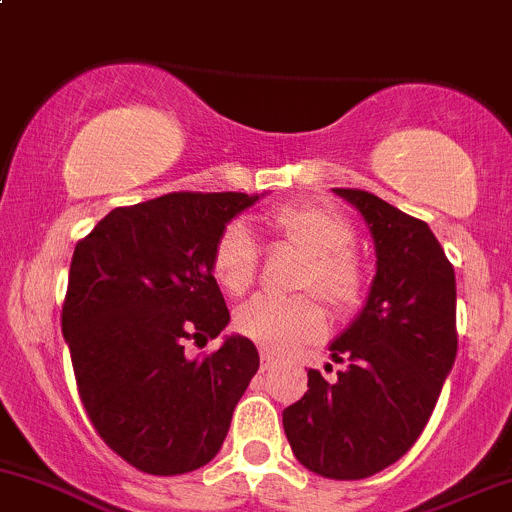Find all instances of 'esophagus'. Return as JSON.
<instances>
[{"label":"esophagus","mask_w":512,"mask_h":512,"mask_svg":"<svg viewBox=\"0 0 512 512\" xmlns=\"http://www.w3.org/2000/svg\"><path fill=\"white\" fill-rule=\"evenodd\" d=\"M276 365H278V357L273 355V352L263 350L261 352V370H273Z\"/></svg>","instance_id":"1"}]
</instances>
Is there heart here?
Wrapping results in <instances>:
<instances>
[{"label": "heart", "mask_w": 512, "mask_h": 512, "mask_svg": "<svg viewBox=\"0 0 512 512\" xmlns=\"http://www.w3.org/2000/svg\"><path fill=\"white\" fill-rule=\"evenodd\" d=\"M278 239L308 254L300 288H315L330 305L347 310L360 300L365 276L350 246L355 229L340 212L320 204H288L268 217ZM258 244L244 224H229L219 234L212 254L214 278L224 291L241 295L256 281ZM239 333L271 352H293L305 342L323 337L328 315L315 295L271 298L256 295L236 310Z\"/></svg>", "instance_id": "1"}]
</instances>
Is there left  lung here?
I'll use <instances>...</instances> for the list:
<instances>
[{
  "instance_id": "obj_1",
  "label": "left lung",
  "mask_w": 512,
  "mask_h": 512,
  "mask_svg": "<svg viewBox=\"0 0 512 512\" xmlns=\"http://www.w3.org/2000/svg\"><path fill=\"white\" fill-rule=\"evenodd\" d=\"M370 226L377 273L362 313L330 345L347 362L283 409L288 444L308 471L360 481L414 446L458 350L456 276L434 231L365 189H335Z\"/></svg>"
}]
</instances>
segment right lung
<instances>
[{
  "label": "right lung",
  "mask_w": 512,
  "mask_h": 512,
  "mask_svg": "<svg viewBox=\"0 0 512 512\" xmlns=\"http://www.w3.org/2000/svg\"><path fill=\"white\" fill-rule=\"evenodd\" d=\"M258 194L172 192L118 207L76 244L63 300L78 394L98 436L152 476L217 456L258 370L249 337L189 360L187 340L229 325L212 271L219 234Z\"/></svg>",
  "instance_id": "obj_1"
}]
</instances>
